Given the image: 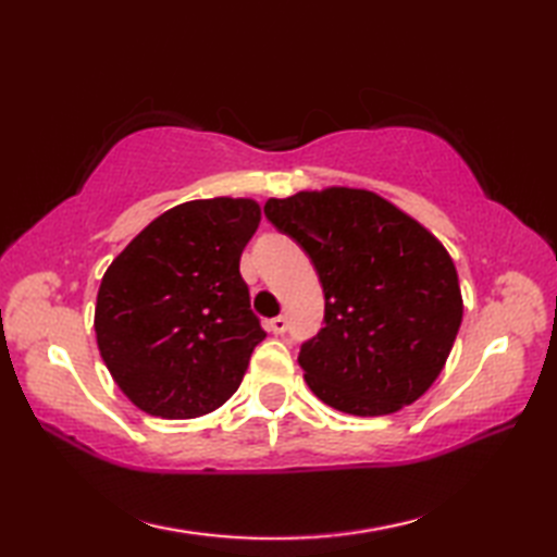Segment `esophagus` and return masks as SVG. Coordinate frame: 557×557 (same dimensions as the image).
<instances>
[{
	"label": "esophagus",
	"mask_w": 557,
	"mask_h": 557,
	"mask_svg": "<svg viewBox=\"0 0 557 557\" xmlns=\"http://www.w3.org/2000/svg\"><path fill=\"white\" fill-rule=\"evenodd\" d=\"M287 318L285 315H277V318H272V321H268V330L270 333H275V335H282V333H287Z\"/></svg>",
	"instance_id": "34e87169"
}]
</instances>
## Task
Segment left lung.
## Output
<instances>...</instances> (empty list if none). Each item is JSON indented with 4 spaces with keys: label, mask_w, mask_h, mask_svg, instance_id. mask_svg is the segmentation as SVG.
<instances>
[{
    "label": "left lung",
    "mask_w": 557,
    "mask_h": 557,
    "mask_svg": "<svg viewBox=\"0 0 557 557\" xmlns=\"http://www.w3.org/2000/svg\"><path fill=\"white\" fill-rule=\"evenodd\" d=\"M263 210L323 285L325 325L299 351L313 395L354 417L417 401L441 375L461 323L457 270L443 244L363 188L270 198Z\"/></svg>",
    "instance_id": "1"
}]
</instances>
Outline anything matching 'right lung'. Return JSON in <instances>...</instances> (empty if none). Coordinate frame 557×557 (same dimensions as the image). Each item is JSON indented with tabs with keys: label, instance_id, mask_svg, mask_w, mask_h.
<instances>
[{
	"label": "right lung",
	"instance_id": "1",
	"mask_svg": "<svg viewBox=\"0 0 557 557\" xmlns=\"http://www.w3.org/2000/svg\"><path fill=\"white\" fill-rule=\"evenodd\" d=\"M258 222L251 198L188 200L152 220L104 272L100 357L150 417H203L239 387L265 337L239 272Z\"/></svg>",
	"mask_w": 557,
	"mask_h": 557
}]
</instances>
